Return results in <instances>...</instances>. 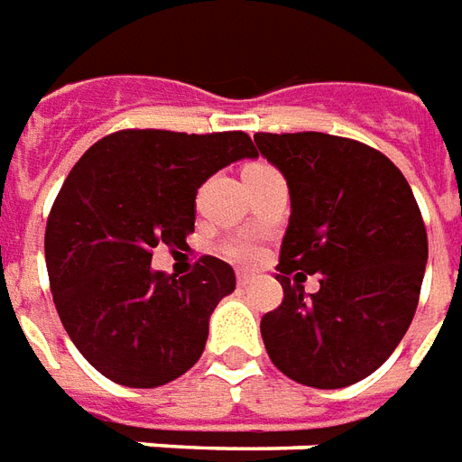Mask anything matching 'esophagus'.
Here are the masks:
<instances>
[{"label":"esophagus","mask_w":462,"mask_h":462,"mask_svg":"<svg viewBox=\"0 0 462 462\" xmlns=\"http://www.w3.org/2000/svg\"><path fill=\"white\" fill-rule=\"evenodd\" d=\"M238 286H248V283H251V281H254V276H251V273H246V271H238Z\"/></svg>","instance_id":"34e87169"}]
</instances>
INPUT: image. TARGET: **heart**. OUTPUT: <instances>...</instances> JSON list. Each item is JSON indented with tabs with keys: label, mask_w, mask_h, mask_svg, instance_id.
<instances>
[{
	"label": "heart",
	"mask_w": 462,
	"mask_h": 462,
	"mask_svg": "<svg viewBox=\"0 0 462 462\" xmlns=\"http://www.w3.org/2000/svg\"><path fill=\"white\" fill-rule=\"evenodd\" d=\"M256 166H263V163H256ZM228 256L238 263H251V261H256L258 251L251 244H234V246H228Z\"/></svg>",
	"instance_id": "1"
}]
</instances>
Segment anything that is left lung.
<instances>
[{
	"label": "left lung",
	"instance_id": "left-lung-1",
	"mask_svg": "<svg viewBox=\"0 0 462 462\" xmlns=\"http://www.w3.org/2000/svg\"><path fill=\"white\" fill-rule=\"evenodd\" d=\"M254 142L291 196L276 273L283 303L261 319L268 356L310 388L353 385L388 361L413 320L428 263L420 208L401 169L365 143L320 132ZM306 273H319L316 294L302 291Z\"/></svg>",
	"mask_w": 462,
	"mask_h": 462
}]
</instances>
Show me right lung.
<instances>
[{
  "label": "right lung",
  "mask_w": 462,
  "mask_h": 462,
  "mask_svg": "<svg viewBox=\"0 0 462 462\" xmlns=\"http://www.w3.org/2000/svg\"><path fill=\"white\" fill-rule=\"evenodd\" d=\"M241 159H256L244 132L126 129L69 171L47 221L49 283L69 338L109 381L156 388L201 358L236 273L204 256L176 278L153 271L152 251L186 246L201 184Z\"/></svg>",
  "instance_id": "1"
}]
</instances>
